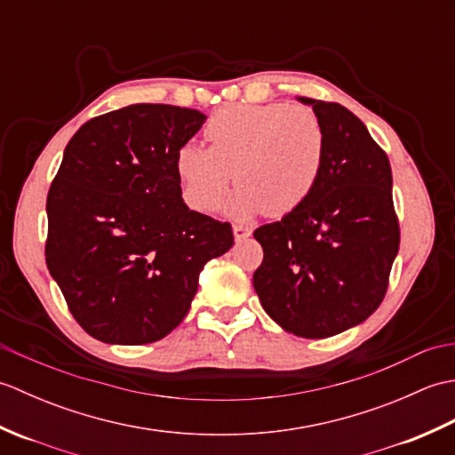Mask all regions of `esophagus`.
<instances>
[{
    "label": "esophagus",
    "mask_w": 455,
    "mask_h": 455,
    "mask_svg": "<svg viewBox=\"0 0 455 455\" xmlns=\"http://www.w3.org/2000/svg\"><path fill=\"white\" fill-rule=\"evenodd\" d=\"M233 233H235L236 243H243V240H246L250 235H252V230H250L248 227H244V225H235L233 227Z\"/></svg>",
    "instance_id": "obj_1"
}]
</instances>
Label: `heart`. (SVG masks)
Masks as SVG:
<instances>
[{"label": "heart", "mask_w": 455, "mask_h": 455, "mask_svg": "<svg viewBox=\"0 0 455 455\" xmlns=\"http://www.w3.org/2000/svg\"><path fill=\"white\" fill-rule=\"evenodd\" d=\"M211 148L186 142L176 154L183 197L215 209L230 181H243L228 212L282 217L313 196L326 160V132L316 113L289 103L227 105L205 127Z\"/></svg>", "instance_id": "obj_1"}]
</instances>
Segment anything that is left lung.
Wrapping results in <instances>:
<instances>
[{"mask_svg":"<svg viewBox=\"0 0 455 455\" xmlns=\"http://www.w3.org/2000/svg\"><path fill=\"white\" fill-rule=\"evenodd\" d=\"M297 100L323 123L324 168L301 207L254 230L264 248L254 289L283 331L326 338L381 305L401 236L389 158L365 124L338 103Z\"/></svg>","mask_w":455,"mask_h":455,"instance_id":"left-lung-1","label":"left lung"}]
</instances>
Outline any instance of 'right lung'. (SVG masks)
Instances as JSON below:
<instances>
[{
    "instance_id": "right-lung-1",
    "label": "right lung",
    "mask_w": 455,
    "mask_h": 455,
    "mask_svg": "<svg viewBox=\"0 0 455 455\" xmlns=\"http://www.w3.org/2000/svg\"><path fill=\"white\" fill-rule=\"evenodd\" d=\"M207 115L134 103L88 121L48 189L46 266L68 308L108 344H150L188 315L233 228L183 203L176 154Z\"/></svg>"
}]
</instances>
